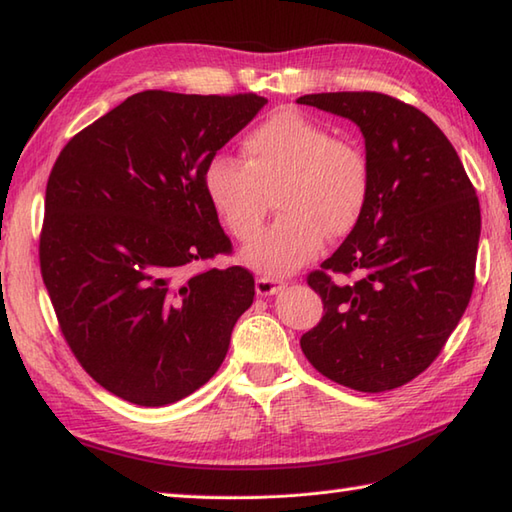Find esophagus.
<instances>
[{
  "label": "esophagus",
  "mask_w": 512,
  "mask_h": 512,
  "mask_svg": "<svg viewBox=\"0 0 512 512\" xmlns=\"http://www.w3.org/2000/svg\"><path fill=\"white\" fill-rule=\"evenodd\" d=\"M284 286H286L284 279H281V277H270V275H262V277H257V281H255L257 295H262V297L275 295V292H279Z\"/></svg>",
  "instance_id": "1"
}]
</instances>
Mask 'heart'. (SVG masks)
Wrapping results in <instances>:
<instances>
[{"mask_svg":"<svg viewBox=\"0 0 512 512\" xmlns=\"http://www.w3.org/2000/svg\"><path fill=\"white\" fill-rule=\"evenodd\" d=\"M244 162L213 156L204 191L226 231L250 242L262 231L268 195L281 213L244 250V262L284 275L319 255L325 237H343L361 222L372 193L365 151L295 110H279L244 136Z\"/></svg>","mask_w":512,"mask_h":512,"instance_id":"obj_1","label":"heart"}]
</instances>
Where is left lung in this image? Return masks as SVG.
Returning a JSON list of instances; mask_svg holds the SVG:
<instances>
[{"label": "left lung", "mask_w": 512, "mask_h": 512, "mask_svg": "<svg viewBox=\"0 0 512 512\" xmlns=\"http://www.w3.org/2000/svg\"><path fill=\"white\" fill-rule=\"evenodd\" d=\"M297 103L354 121L372 165L361 222L308 275L323 317L301 336V350L343 387L396 389L436 361L469 306L480 200L458 151L418 107L380 92L306 94Z\"/></svg>", "instance_id": "obj_1"}]
</instances>
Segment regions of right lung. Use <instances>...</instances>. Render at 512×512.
Returning a JSON list of instances; mask_svg holds the SVG:
<instances>
[{"instance_id":"1","label":"right lung","mask_w":512,"mask_h":512,"mask_svg":"<svg viewBox=\"0 0 512 512\" xmlns=\"http://www.w3.org/2000/svg\"><path fill=\"white\" fill-rule=\"evenodd\" d=\"M264 96H129L68 140L50 171L43 284L65 343L96 383L140 407L171 405L220 369L255 279L231 255L204 167Z\"/></svg>"}]
</instances>
